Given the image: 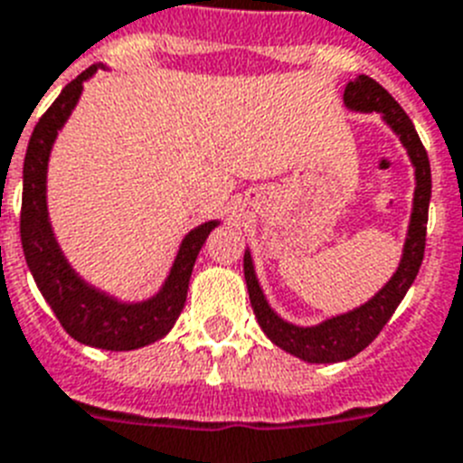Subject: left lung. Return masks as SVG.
Here are the masks:
<instances>
[{
  "mask_svg": "<svg viewBox=\"0 0 463 463\" xmlns=\"http://www.w3.org/2000/svg\"><path fill=\"white\" fill-rule=\"evenodd\" d=\"M343 99L345 107L352 111H364V114L377 111L384 118V123L399 135L401 144L415 165V200H412V216H410L403 256H401V263L392 279L368 303L352 309V312L321 321L317 326H296V324H288L281 317H277L275 309L265 300L259 279H256L251 254L244 251V279H247L249 300H251L254 315L259 319V326L277 347L307 361V364H337V361H347L364 352L375 340L377 333L384 328V324L392 319L408 288L412 287L426 247V221H429V200H431V165H429V156H426V148L417 135L415 126H412V120L375 79L365 74L356 76L354 81L347 83Z\"/></svg>",
  "mask_w": 463,
  "mask_h": 463,
  "instance_id": "obj_1",
  "label": "left lung"
}]
</instances>
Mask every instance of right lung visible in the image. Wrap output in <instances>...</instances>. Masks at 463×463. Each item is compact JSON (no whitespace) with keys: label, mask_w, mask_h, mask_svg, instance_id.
Segmentation results:
<instances>
[{"label":"right lung","mask_w":463,"mask_h":463,"mask_svg":"<svg viewBox=\"0 0 463 463\" xmlns=\"http://www.w3.org/2000/svg\"><path fill=\"white\" fill-rule=\"evenodd\" d=\"M98 71V64L67 83L46 114L39 118L30 137L23 165V209H20V242L27 268L37 281L39 291L51 305L62 328L74 340L98 349L128 352L156 343L170 333L186 303L193 265L209 232L219 221H207L184 237L179 254L163 288L154 298L142 303H120L99 288L90 287L67 263L53 235L46 207V170L58 130L70 118L81 98L83 81Z\"/></svg>","instance_id":"obj_1"}]
</instances>
